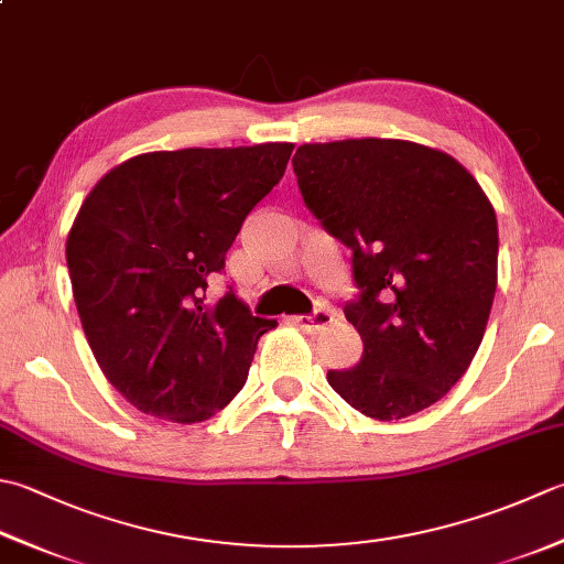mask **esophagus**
I'll use <instances>...</instances> for the list:
<instances>
[{
    "instance_id": "34e87169",
    "label": "esophagus",
    "mask_w": 564,
    "mask_h": 564,
    "mask_svg": "<svg viewBox=\"0 0 564 564\" xmlns=\"http://www.w3.org/2000/svg\"><path fill=\"white\" fill-rule=\"evenodd\" d=\"M335 317H337V311H335L333 305H319V307H315L311 315H295L293 323L301 327V329H305V333L317 335L319 329H325V327L333 325Z\"/></svg>"
}]
</instances>
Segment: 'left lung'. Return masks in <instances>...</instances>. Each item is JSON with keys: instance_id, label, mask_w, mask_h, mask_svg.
Segmentation results:
<instances>
[{"instance_id": "obj_1", "label": "left lung", "mask_w": 564, "mask_h": 564, "mask_svg": "<svg viewBox=\"0 0 564 564\" xmlns=\"http://www.w3.org/2000/svg\"><path fill=\"white\" fill-rule=\"evenodd\" d=\"M303 203L351 249L345 315L357 367L327 371L359 413L399 421L455 386L481 345L496 293V213L465 165L401 139L303 143Z\"/></svg>"}]
</instances>
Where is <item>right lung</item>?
<instances>
[{
	"instance_id": "add662e5",
	"label": "right lung",
	"mask_w": 564,
	"mask_h": 564,
	"mask_svg": "<svg viewBox=\"0 0 564 564\" xmlns=\"http://www.w3.org/2000/svg\"><path fill=\"white\" fill-rule=\"evenodd\" d=\"M293 143L153 151L117 165L77 213L65 245L77 315L107 381L141 413L200 423L247 383L253 317L209 281L247 215L283 178Z\"/></svg>"
}]
</instances>
